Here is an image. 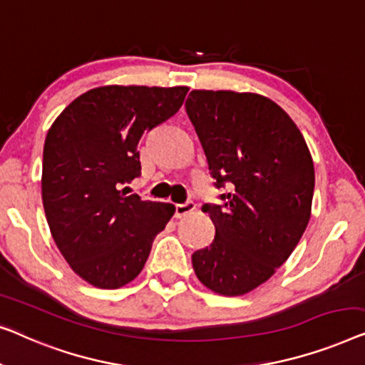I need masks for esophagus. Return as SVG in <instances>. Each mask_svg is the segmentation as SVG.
I'll use <instances>...</instances> for the list:
<instances>
[{"mask_svg":"<svg viewBox=\"0 0 365 365\" xmlns=\"http://www.w3.org/2000/svg\"><path fill=\"white\" fill-rule=\"evenodd\" d=\"M195 208H197V205H195V202H192V200H188V202H185V203H177L175 205V217L182 218V217H185V215L192 213Z\"/></svg>","mask_w":365,"mask_h":365,"instance_id":"34e87169","label":"esophagus"}]
</instances>
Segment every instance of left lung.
Instances as JSON below:
<instances>
[{
	"label": "left lung",
	"mask_w": 365,
	"mask_h": 365,
	"mask_svg": "<svg viewBox=\"0 0 365 365\" xmlns=\"http://www.w3.org/2000/svg\"><path fill=\"white\" fill-rule=\"evenodd\" d=\"M187 114L223 205H203L215 240L195 251L197 278L218 294L241 296L289 258L309 223L314 163L297 125L253 92L192 91Z\"/></svg>",
	"instance_id": "1"
}]
</instances>
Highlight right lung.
<instances>
[{
  "instance_id": "obj_1",
  "label": "right lung",
  "mask_w": 365,
  "mask_h": 365,
  "mask_svg": "<svg viewBox=\"0 0 365 365\" xmlns=\"http://www.w3.org/2000/svg\"><path fill=\"white\" fill-rule=\"evenodd\" d=\"M188 87L104 86L54 120L43 152V205L51 235L87 283L117 289L140 273L172 203L125 197L140 175L142 135L180 109Z\"/></svg>"
}]
</instances>
